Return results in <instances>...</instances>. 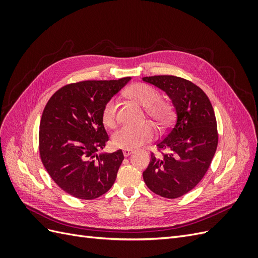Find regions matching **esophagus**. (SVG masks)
I'll list each match as a JSON object with an SVG mask.
<instances>
[{
    "label": "esophagus",
    "mask_w": 258,
    "mask_h": 258,
    "mask_svg": "<svg viewBox=\"0 0 258 258\" xmlns=\"http://www.w3.org/2000/svg\"><path fill=\"white\" fill-rule=\"evenodd\" d=\"M132 152H134V151H132V150H127V148H126V150H123V151H122V154H123L124 157H128L129 155H131V154H132Z\"/></svg>",
    "instance_id": "obj_1"
}]
</instances>
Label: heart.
Returning <instances> with one entry per match:
<instances>
[{
    "instance_id": "b5f03b06",
    "label": "heart",
    "mask_w": 258,
    "mask_h": 258,
    "mask_svg": "<svg viewBox=\"0 0 258 258\" xmlns=\"http://www.w3.org/2000/svg\"><path fill=\"white\" fill-rule=\"evenodd\" d=\"M128 96L139 104L146 107L150 118L159 124H166L171 118V106L166 101L159 100V92L146 84H136L128 89ZM102 120L105 126L113 128L117 122V103L114 98L105 103L102 110ZM155 128L150 123L142 126H122L113 135L112 142L115 147L136 148L151 141L155 137Z\"/></svg>"
}]
</instances>
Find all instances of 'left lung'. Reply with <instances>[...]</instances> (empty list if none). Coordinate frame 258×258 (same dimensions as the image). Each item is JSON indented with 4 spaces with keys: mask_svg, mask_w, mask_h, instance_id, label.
Masks as SVG:
<instances>
[{
    "mask_svg": "<svg viewBox=\"0 0 258 258\" xmlns=\"http://www.w3.org/2000/svg\"><path fill=\"white\" fill-rule=\"evenodd\" d=\"M142 81L166 92L175 113L173 127L157 143L168 154H152L144 182L161 197L178 198L201 181L214 157L218 142L214 110L202 89L181 77L158 75Z\"/></svg>",
    "mask_w": 258,
    "mask_h": 258,
    "instance_id": "left-lung-1",
    "label": "left lung"
}]
</instances>
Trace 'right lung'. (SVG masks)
Returning <instances> with one entry per match:
<instances>
[{"mask_svg": "<svg viewBox=\"0 0 258 258\" xmlns=\"http://www.w3.org/2000/svg\"><path fill=\"white\" fill-rule=\"evenodd\" d=\"M131 80L85 81L52 95L40 123V155L50 177L71 196L91 200L113 186L123 160L121 150L97 154L108 136L102 110Z\"/></svg>", "mask_w": 258, "mask_h": 258, "instance_id": "right-lung-1", "label": "right lung"}]
</instances>
